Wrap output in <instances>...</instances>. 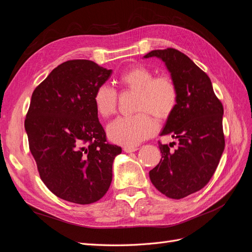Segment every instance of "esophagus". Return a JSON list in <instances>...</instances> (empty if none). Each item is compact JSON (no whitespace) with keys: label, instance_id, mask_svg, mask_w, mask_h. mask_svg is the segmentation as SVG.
Returning <instances> with one entry per match:
<instances>
[{"label":"esophagus","instance_id":"esophagus-1","mask_svg":"<svg viewBox=\"0 0 252 252\" xmlns=\"http://www.w3.org/2000/svg\"><path fill=\"white\" fill-rule=\"evenodd\" d=\"M136 150H138V147H127V146L124 147V151L127 152V154H130V152H134Z\"/></svg>","mask_w":252,"mask_h":252}]
</instances>
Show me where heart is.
<instances>
[{
	"label": "heart",
	"instance_id": "b5f03b06",
	"mask_svg": "<svg viewBox=\"0 0 252 252\" xmlns=\"http://www.w3.org/2000/svg\"><path fill=\"white\" fill-rule=\"evenodd\" d=\"M123 90L136 93L134 111L130 117H121L107 128L111 141L133 147L156 131L158 121L168 119L178 105V87L168 75L155 77V72L143 65H135L122 72L117 80ZM97 114L109 118L116 112L118 94L108 85H100L94 94Z\"/></svg>",
	"mask_w": 252,
	"mask_h": 252
}]
</instances>
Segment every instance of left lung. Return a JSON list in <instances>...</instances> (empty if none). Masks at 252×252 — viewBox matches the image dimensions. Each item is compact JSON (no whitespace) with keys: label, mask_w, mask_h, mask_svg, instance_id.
<instances>
[{"label":"left lung","mask_w":252,"mask_h":252,"mask_svg":"<svg viewBox=\"0 0 252 252\" xmlns=\"http://www.w3.org/2000/svg\"><path fill=\"white\" fill-rule=\"evenodd\" d=\"M165 63L178 87V105L167 119L161 135L177 139L178 146L158 142L162 158L149 171L152 184L170 199H183L207 185L225 148L224 108L209 77L184 53L174 49L152 50Z\"/></svg>","instance_id":"left-lung-1"}]
</instances>
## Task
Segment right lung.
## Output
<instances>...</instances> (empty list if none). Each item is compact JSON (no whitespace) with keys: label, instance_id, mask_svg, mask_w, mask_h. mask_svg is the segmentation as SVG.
I'll use <instances>...</instances> for the list:
<instances>
[{"label":"right lung","instance_id":"right-lung-1","mask_svg":"<svg viewBox=\"0 0 252 252\" xmlns=\"http://www.w3.org/2000/svg\"><path fill=\"white\" fill-rule=\"evenodd\" d=\"M111 73L93 61L70 60L32 95L25 119L29 149L41 180L60 199L86 205L109 189L122 148L107 142L94 94Z\"/></svg>","mask_w":252,"mask_h":252}]
</instances>
